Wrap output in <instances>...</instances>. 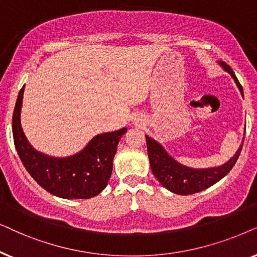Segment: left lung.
Instances as JSON below:
<instances>
[{"label":"left lung","mask_w":257,"mask_h":257,"mask_svg":"<svg viewBox=\"0 0 257 257\" xmlns=\"http://www.w3.org/2000/svg\"><path fill=\"white\" fill-rule=\"evenodd\" d=\"M218 63L221 64L225 71H228L231 75L236 85L240 89L242 96H243L242 85L238 82L237 77L235 76V73L232 71L231 68L227 63L222 62V61H218ZM146 140L150 168L153 170V174L164 188H167V189L177 195H190L198 193V191L207 189V188L218 182L221 179H223L230 172L232 167L235 166L236 161L240 156L242 147H243V145H241L235 155L227 163L222 164L220 167L207 169H193L176 162L164 150L160 143H157L155 140L149 138L148 135H146Z\"/></svg>","instance_id":"8db88e82"}]
</instances>
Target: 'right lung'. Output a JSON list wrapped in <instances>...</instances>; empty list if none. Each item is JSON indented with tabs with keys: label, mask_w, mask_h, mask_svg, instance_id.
<instances>
[{
	"label": "right lung",
	"mask_w": 257,
	"mask_h": 257,
	"mask_svg": "<svg viewBox=\"0 0 257 257\" xmlns=\"http://www.w3.org/2000/svg\"><path fill=\"white\" fill-rule=\"evenodd\" d=\"M25 85L20 90L13 115L15 148L34 180L43 189L62 198H90L108 184L112 172V160L126 128L100 134L83 150L69 157H51L30 146L21 126V108Z\"/></svg>",
	"instance_id": "add662e5"
}]
</instances>
